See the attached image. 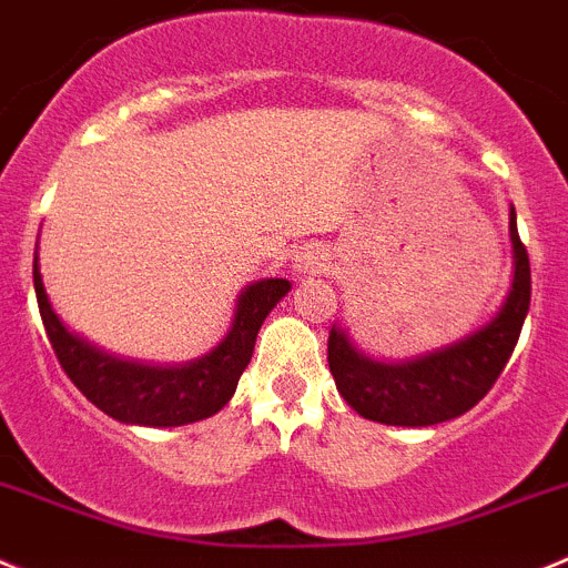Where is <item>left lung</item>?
<instances>
[{"instance_id":"obj_1","label":"left lung","mask_w":568,"mask_h":568,"mask_svg":"<svg viewBox=\"0 0 568 568\" xmlns=\"http://www.w3.org/2000/svg\"><path fill=\"white\" fill-rule=\"evenodd\" d=\"M513 290L499 315L457 345L404 365L362 356L343 328L328 332V371L339 396L368 420L390 426H432L468 413L496 385L530 310V256L510 212Z\"/></svg>"}]
</instances>
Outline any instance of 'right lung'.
Here are the masks:
<instances>
[{"label": "right lung", "instance_id": "add662e5", "mask_svg": "<svg viewBox=\"0 0 568 568\" xmlns=\"http://www.w3.org/2000/svg\"><path fill=\"white\" fill-rule=\"evenodd\" d=\"M32 284H36L38 312L63 374L105 415L122 424L142 426H181L220 413L234 396L236 382L251 362L264 317L290 293V281L284 278L251 284L240 295L229 337L212 354L200 356L183 368H148L139 362L102 354L63 328L47 301L38 273V256L32 258Z\"/></svg>", "mask_w": 568, "mask_h": 568}]
</instances>
